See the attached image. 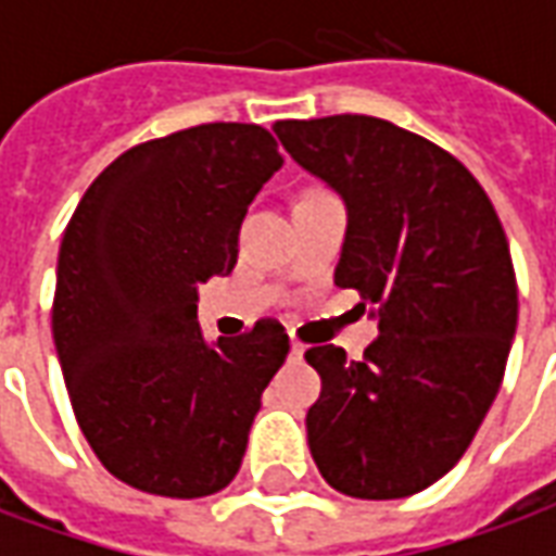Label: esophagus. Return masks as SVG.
I'll return each mask as SVG.
<instances>
[{
  "label": "esophagus",
  "mask_w": 556,
  "mask_h": 556,
  "mask_svg": "<svg viewBox=\"0 0 556 556\" xmlns=\"http://www.w3.org/2000/svg\"><path fill=\"white\" fill-rule=\"evenodd\" d=\"M303 351H306V345H303V342H298V339H291V357H294V361H301Z\"/></svg>",
  "instance_id": "1"
}]
</instances>
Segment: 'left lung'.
I'll use <instances>...</instances> for the list:
<instances>
[{
    "mask_svg": "<svg viewBox=\"0 0 556 556\" xmlns=\"http://www.w3.org/2000/svg\"><path fill=\"white\" fill-rule=\"evenodd\" d=\"M274 134L342 195L333 279L378 306L363 361L337 345L306 351L321 375L309 453L349 497L417 494L465 455L513 349L518 286L497 211L450 151L384 118L277 122Z\"/></svg>",
    "mask_w": 556,
    "mask_h": 556,
    "instance_id": "left-lung-1",
    "label": "left lung"
}]
</instances>
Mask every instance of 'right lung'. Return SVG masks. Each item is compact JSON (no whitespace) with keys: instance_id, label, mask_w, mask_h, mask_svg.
<instances>
[{"instance_id":"add662e5","label":"right lung","mask_w":556,"mask_h":556,"mask_svg":"<svg viewBox=\"0 0 556 556\" xmlns=\"http://www.w3.org/2000/svg\"><path fill=\"white\" fill-rule=\"evenodd\" d=\"M279 166L265 127H187L113 160L67 223L55 354L86 441L134 489L193 501L241 467L289 333L262 318L207 342L195 301L231 274L247 207Z\"/></svg>"}]
</instances>
